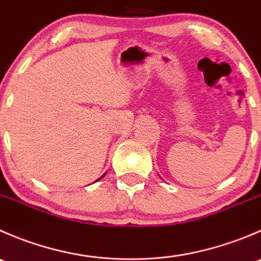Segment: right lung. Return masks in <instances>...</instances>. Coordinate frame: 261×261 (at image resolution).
<instances>
[{
	"instance_id": "right-lung-1",
	"label": "right lung",
	"mask_w": 261,
	"mask_h": 261,
	"mask_svg": "<svg viewBox=\"0 0 261 261\" xmlns=\"http://www.w3.org/2000/svg\"><path fill=\"white\" fill-rule=\"evenodd\" d=\"M103 175H105V174H103ZM103 175H102V177H103ZM102 177H101V178H102ZM101 178H99V179H101ZM97 180H98V179H97Z\"/></svg>"
}]
</instances>
